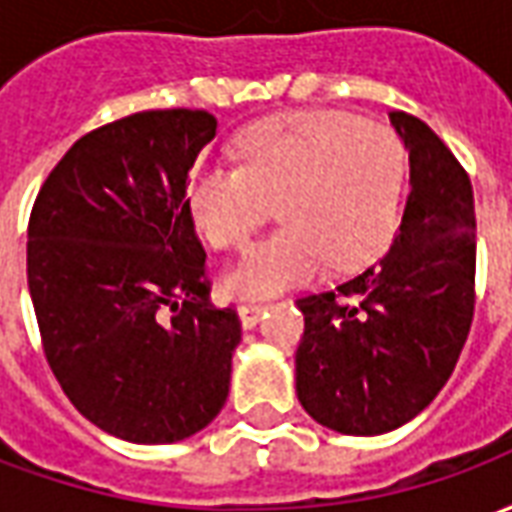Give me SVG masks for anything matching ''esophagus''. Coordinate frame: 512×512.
<instances>
[{
	"mask_svg": "<svg viewBox=\"0 0 512 512\" xmlns=\"http://www.w3.org/2000/svg\"><path fill=\"white\" fill-rule=\"evenodd\" d=\"M266 301H257V299H246L238 304V318H241V326L244 329H252L257 321H260V315L266 312Z\"/></svg>",
	"mask_w": 512,
	"mask_h": 512,
	"instance_id": "obj_1",
	"label": "esophagus"
}]
</instances>
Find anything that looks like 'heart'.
<instances>
[{
  "label": "heart",
  "instance_id": "b5f03b06",
  "mask_svg": "<svg viewBox=\"0 0 512 512\" xmlns=\"http://www.w3.org/2000/svg\"><path fill=\"white\" fill-rule=\"evenodd\" d=\"M241 164H202L186 180V205L216 249L241 252L279 202L285 227L227 277L244 296H268L334 268L376 260L406 189L408 156L397 131L345 112H301L249 128Z\"/></svg>",
  "mask_w": 512,
  "mask_h": 512
}]
</instances>
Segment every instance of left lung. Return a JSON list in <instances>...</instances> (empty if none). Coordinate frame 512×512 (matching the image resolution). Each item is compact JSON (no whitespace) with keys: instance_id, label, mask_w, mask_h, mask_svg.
<instances>
[{"instance_id":"left-lung-1","label":"left lung","mask_w":512,"mask_h":512,"mask_svg":"<svg viewBox=\"0 0 512 512\" xmlns=\"http://www.w3.org/2000/svg\"><path fill=\"white\" fill-rule=\"evenodd\" d=\"M408 147L400 230L373 266L301 296L296 395L345 436L414 419L455 370L474 318V197L461 161L419 117L389 115Z\"/></svg>"}]
</instances>
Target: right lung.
Returning <instances> with one entry per match:
<instances>
[{
  "label": "right lung",
  "instance_id": "obj_1",
  "mask_svg": "<svg viewBox=\"0 0 512 512\" xmlns=\"http://www.w3.org/2000/svg\"><path fill=\"white\" fill-rule=\"evenodd\" d=\"M216 136L205 109H153L95 128L40 186L27 282L62 392L93 425L172 444L222 411L241 343L213 307L186 180Z\"/></svg>",
  "mask_w": 512,
  "mask_h": 512
}]
</instances>
